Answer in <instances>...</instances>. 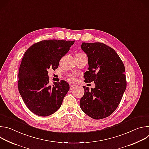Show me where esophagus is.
I'll list each match as a JSON object with an SVG mask.
<instances>
[{"label": "esophagus", "mask_w": 149, "mask_h": 149, "mask_svg": "<svg viewBox=\"0 0 149 149\" xmlns=\"http://www.w3.org/2000/svg\"><path fill=\"white\" fill-rule=\"evenodd\" d=\"M75 87H76L75 85H73V84H71V85H70V90H74Z\"/></svg>", "instance_id": "34e87169"}]
</instances>
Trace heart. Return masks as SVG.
<instances>
[{
  "label": "heart",
  "mask_w": 149,
  "mask_h": 149,
  "mask_svg": "<svg viewBox=\"0 0 149 149\" xmlns=\"http://www.w3.org/2000/svg\"><path fill=\"white\" fill-rule=\"evenodd\" d=\"M67 78H68V79L70 81H71V82H74V81H75V77H74L73 75H72V74H69V75H67Z\"/></svg>",
  "instance_id": "obj_1"
}]
</instances>
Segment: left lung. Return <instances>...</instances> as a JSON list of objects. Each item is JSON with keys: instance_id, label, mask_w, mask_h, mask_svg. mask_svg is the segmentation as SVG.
I'll return each instance as SVG.
<instances>
[{"instance_id": "obj_1", "label": "left lung", "mask_w": 149, "mask_h": 149, "mask_svg": "<svg viewBox=\"0 0 149 149\" xmlns=\"http://www.w3.org/2000/svg\"><path fill=\"white\" fill-rule=\"evenodd\" d=\"M81 49L87 55L88 71L84 73L86 82H94L95 88L84 86L81 110L92 118L110 116L118 107L126 89L124 63L117 52L101 42H82Z\"/></svg>"}]
</instances>
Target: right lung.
<instances>
[{
	"label": "right lung",
	"mask_w": 149,
	"mask_h": 149,
	"mask_svg": "<svg viewBox=\"0 0 149 149\" xmlns=\"http://www.w3.org/2000/svg\"><path fill=\"white\" fill-rule=\"evenodd\" d=\"M74 42L41 40L25 52L19 70L18 90L27 107L36 115L46 117L55 113L69 91V84L63 80L51 86L48 70L57 69Z\"/></svg>",
	"instance_id": "1"
}]
</instances>
